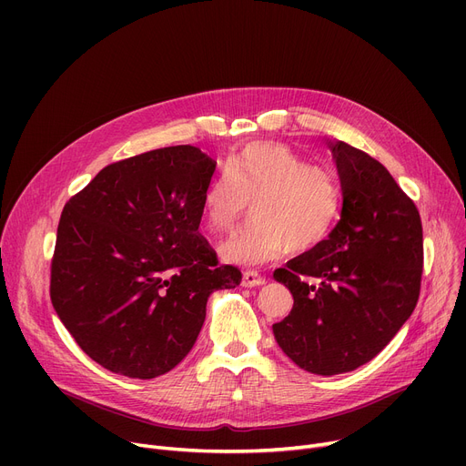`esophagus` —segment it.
Listing matches in <instances>:
<instances>
[{
  "instance_id": "34e87169",
  "label": "esophagus",
  "mask_w": 466,
  "mask_h": 466,
  "mask_svg": "<svg viewBox=\"0 0 466 466\" xmlns=\"http://www.w3.org/2000/svg\"><path fill=\"white\" fill-rule=\"evenodd\" d=\"M243 287H258L266 283V278H262L257 270H248L243 272Z\"/></svg>"
}]
</instances>
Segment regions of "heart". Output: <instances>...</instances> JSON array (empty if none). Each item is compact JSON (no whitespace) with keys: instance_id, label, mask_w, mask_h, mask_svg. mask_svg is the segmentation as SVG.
<instances>
[{"instance_id":"obj_1","label":"heart","mask_w":466,"mask_h":466,"mask_svg":"<svg viewBox=\"0 0 466 466\" xmlns=\"http://www.w3.org/2000/svg\"><path fill=\"white\" fill-rule=\"evenodd\" d=\"M253 204V223L218 246L227 264L257 266L287 249L308 253L330 236L341 211L332 169L311 164L289 145L253 141L228 158L202 196L209 232L230 230Z\"/></svg>"}]
</instances>
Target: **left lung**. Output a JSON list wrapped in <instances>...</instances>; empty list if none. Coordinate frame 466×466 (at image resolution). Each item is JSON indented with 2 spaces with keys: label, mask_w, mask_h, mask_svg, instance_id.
<instances>
[{
  "label": "left lung",
  "mask_w": 466,
  "mask_h": 466,
  "mask_svg": "<svg viewBox=\"0 0 466 466\" xmlns=\"http://www.w3.org/2000/svg\"><path fill=\"white\" fill-rule=\"evenodd\" d=\"M341 187L330 236L274 272L295 304L274 336L300 369L334 376L372 360L420 299L423 227L415 204L383 164L329 141Z\"/></svg>",
  "instance_id": "left-lung-1"
}]
</instances>
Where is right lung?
<instances>
[{"instance_id": "add662e5", "label": "right lung", "mask_w": 466, "mask_h": 466, "mask_svg": "<svg viewBox=\"0 0 466 466\" xmlns=\"http://www.w3.org/2000/svg\"><path fill=\"white\" fill-rule=\"evenodd\" d=\"M215 164L198 147H164L106 166L64 206L51 300L104 369L137 380L176 369L211 292L239 285L198 232Z\"/></svg>"}]
</instances>
